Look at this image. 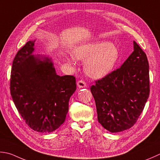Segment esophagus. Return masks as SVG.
I'll return each mask as SVG.
<instances>
[{
	"mask_svg": "<svg viewBox=\"0 0 160 160\" xmlns=\"http://www.w3.org/2000/svg\"><path fill=\"white\" fill-rule=\"evenodd\" d=\"M78 87H79V88H84V87H87V83L84 80H80L78 82Z\"/></svg>",
	"mask_w": 160,
	"mask_h": 160,
	"instance_id": "34e87169",
	"label": "esophagus"
}]
</instances>
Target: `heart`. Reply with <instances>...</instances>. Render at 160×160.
Returning a JSON list of instances; mask_svg holds the SVG:
<instances>
[{
    "instance_id": "1",
    "label": "heart",
    "mask_w": 160,
    "mask_h": 160,
    "mask_svg": "<svg viewBox=\"0 0 160 160\" xmlns=\"http://www.w3.org/2000/svg\"><path fill=\"white\" fill-rule=\"evenodd\" d=\"M78 58L87 59V73L90 76L98 78L110 73L119 59V52L114 44L109 42L87 43L79 46L75 50ZM70 59L73 56L70 55Z\"/></svg>"
}]
</instances>
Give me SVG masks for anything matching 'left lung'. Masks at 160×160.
Here are the masks:
<instances>
[{"label": "left lung", "mask_w": 160, "mask_h": 160, "mask_svg": "<svg viewBox=\"0 0 160 160\" xmlns=\"http://www.w3.org/2000/svg\"><path fill=\"white\" fill-rule=\"evenodd\" d=\"M95 83L90 89L102 126L111 132L132 128L143 112L150 93L146 53L134 41V51L121 67Z\"/></svg>", "instance_id": "1"}]
</instances>
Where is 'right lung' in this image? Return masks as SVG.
<instances>
[{
	"instance_id": "right-lung-1",
	"label": "right lung",
	"mask_w": 160,
	"mask_h": 160,
	"mask_svg": "<svg viewBox=\"0 0 160 160\" xmlns=\"http://www.w3.org/2000/svg\"><path fill=\"white\" fill-rule=\"evenodd\" d=\"M34 41L18 51L12 63L10 93L16 108L31 129L51 132L64 123L70 97L76 89L73 76H59L48 58L34 56Z\"/></svg>"
}]
</instances>
